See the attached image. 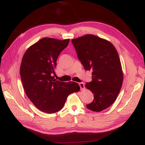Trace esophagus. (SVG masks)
<instances>
[{
  "mask_svg": "<svg viewBox=\"0 0 145 145\" xmlns=\"http://www.w3.org/2000/svg\"><path fill=\"white\" fill-rule=\"evenodd\" d=\"M79 85H80V89H81V90H84V89L85 88L84 83H83V82L79 83Z\"/></svg>",
  "mask_w": 145,
  "mask_h": 145,
  "instance_id": "obj_1",
  "label": "esophagus"
}]
</instances>
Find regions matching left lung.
Masks as SVG:
<instances>
[{
	"instance_id": "1",
	"label": "left lung",
	"mask_w": 145,
	"mask_h": 145,
	"mask_svg": "<svg viewBox=\"0 0 145 145\" xmlns=\"http://www.w3.org/2000/svg\"><path fill=\"white\" fill-rule=\"evenodd\" d=\"M85 70L92 71V80L85 87L93 94L87 108L101 112L115 102L123 84L122 69L113 45L94 35H86L72 40Z\"/></svg>"
}]
</instances>
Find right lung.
Here are the masks:
<instances>
[{"label": "right lung", "instance_id": "add662e5", "mask_svg": "<svg viewBox=\"0 0 145 145\" xmlns=\"http://www.w3.org/2000/svg\"><path fill=\"white\" fill-rule=\"evenodd\" d=\"M69 41L43 38L27 49L22 58L20 74L24 90L42 112H58L62 109L67 97L80 89L77 83L61 82L54 76L58 55Z\"/></svg>", "mask_w": 145, "mask_h": 145}]
</instances>
